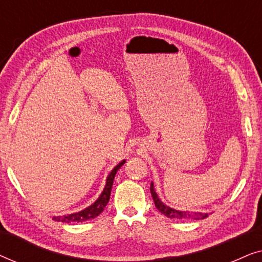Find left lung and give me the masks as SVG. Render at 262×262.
Segmentation results:
<instances>
[{
	"label": "left lung",
	"instance_id": "1",
	"mask_svg": "<svg viewBox=\"0 0 262 262\" xmlns=\"http://www.w3.org/2000/svg\"><path fill=\"white\" fill-rule=\"evenodd\" d=\"M150 192H151L154 203H155L156 209L160 211L161 213L167 216L168 218H175V220H204L209 216V213H202V212H187V211H178L174 209H170L169 206L164 205V204L161 202L159 196H157L155 188H154V185L151 182L150 185Z\"/></svg>",
	"mask_w": 262,
	"mask_h": 262
}]
</instances>
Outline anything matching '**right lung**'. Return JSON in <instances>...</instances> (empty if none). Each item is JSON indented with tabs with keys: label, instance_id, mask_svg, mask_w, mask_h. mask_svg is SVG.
Instances as JSON below:
<instances>
[{
	"label": "right lung",
	"instance_id": "right-lung-1",
	"mask_svg": "<svg viewBox=\"0 0 262 262\" xmlns=\"http://www.w3.org/2000/svg\"><path fill=\"white\" fill-rule=\"evenodd\" d=\"M125 163V161H121V162L118 164V166L114 167V169L111 171L108 178H107L106 181V186L103 188V192L101 193V195L99 196L98 200L91 205L87 209H84L83 211H80L77 213H71L68 214V216H58V217H53V220L56 222H64V223H70V222H84V221H89L95 218L96 216H99L100 213L102 212L105 206L107 205L110 200V195H111V191H112V186H113V180L114 177H116L117 171L119 168L123 166Z\"/></svg>",
	"mask_w": 262,
	"mask_h": 262
}]
</instances>
